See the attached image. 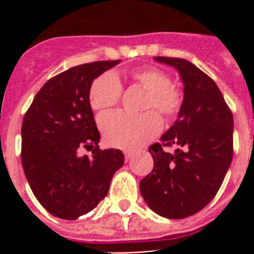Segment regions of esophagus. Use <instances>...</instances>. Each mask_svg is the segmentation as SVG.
<instances>
[{
  "label": "esophagus",
  "mask_w": 254,
  "mask_h": 254,
  "mask_svg": "<svg viewBox=\"0 0 254 254\" xmlns=\"http://www.w3.org/2000/svg\"><path fill=\"white\" fill-rule=\"evenodd\" d=\"M125 158H126V160H127V161L131 160V159L133 158V152L128 151V150H127V151H125Z\"/></svg>",
  "instance_id": "esophagus-1"
}]
</instances>
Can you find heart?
<instances>
[{"mask_svg":"<svg viewBox=\"0 0 254 254\" xmlns=\"http://www.w3.org/2000/svg\"><path fill=\"white\" fill-rule=\"evenodd\" d=\"M132 78L149 93L145 109H158L165 118H174L183 104V93L172 84L170 76L156 67L134 69ZM122 85L114 73L96 77L90 86L89 100L95 111H105L120 102ZM104 138L109 145L121 149H134L158 134L161 120L154 111L133 117L123 112L105 113L99 120Z\"/></svg>","mask_w":254,"mask_h":254,"instance_id":"obj_1","label":"heart"}]
</instances>
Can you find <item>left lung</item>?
I'll return each mask as SVG.
<instances>
[{"label": "left lung", "instance_id": "obj_1", "mask_svg": "<svg viewBox=\"0 0 254 254\" xmlns=\"http://www.w3.org/2000/svg\"><path fill=\"white\" fill-rule=\"evenodd\" d=\"M178 71L183 104L178 118L149 151L154 169L140 182L145 202L167 219H185L211 202L233 159V114L210 76L183 58L154 57ZM174 144V154L163 150Z\"/></svg>", "mask_w": 254, "mask_h": 254}]
</instances>
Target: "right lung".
<instances>
[{"instance_id":"obj_1","label":"right lung","mask_w":254,"mask_h":254,"mask_svg":"<svg viewBox=\"0 0 254 254\" xmlns=\"http://www.w3.org/2000/svg\"><path fill=\"white\" fill-rule=\"evenodd\" d=\"M121 60L68 68L38 91L21 126V163L31 190L49 214L76 220L107 196L125 163L121 150H100L89 91L94 78ZM81 148H93L90 158Z\"/></svg>"}]
</instances>
